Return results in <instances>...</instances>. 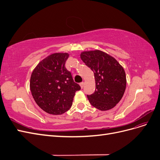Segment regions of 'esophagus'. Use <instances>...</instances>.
Masks as SVG:
<instances>
[{
	"label": "esophagus",
	"instance_id": "obj_1",
	"mask_svg": "<svg viewBox=\"0 0 160 160\" xmlns=\"http://www.w3.org/2000/svg\"><path fill=\"white\" fill-rule=\"evenodd\" d=\"M84 85H85L84 82H81V83H80V86H81V89H83V88Z\"/></svg>",
	"mask_w": 160,
	"mask_h": 160
}]
</instances>
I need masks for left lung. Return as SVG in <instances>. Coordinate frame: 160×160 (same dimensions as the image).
I'll return each instance as SVG.
<instances>
[{"label":"left lung","mask_w":160,"mask_h":160,"mask_svg":"<svg viewBox=\"0 0 160 160\" xmlns=\"http://www.w3.org/2000/svg\"><path fill=\"white\" fill-rule=\"evenodd\" d=\"M93 71L95 91L87 95L90 103L101 111L113 108L122 99L126 88V75L115 58L99 50L83 51L80 55Z\"/></svg>","instance_id":"8db88e82"}]
</instances>
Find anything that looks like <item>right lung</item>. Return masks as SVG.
Instances as JSON below:
<instances>
[{"label": "right lung", "instance_id": "obj_1", "mask_svg": "<svg viewBox=\"0 0 160 160\" xmlns=\"http://www.w3.org/2000/svg\"><path fill=\"white\" fill-rule=\"evenodd\" d=\"M69 56L67 52L53 53L38 62L32 72L30 89L33 99L49 114L61 115L68 111L75 92L81 89L65 67Z\"/></svg>", "mask_w": 160, "mask_h": 160}]
</instances>
